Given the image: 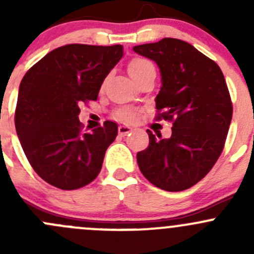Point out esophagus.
<instances>
[{"label":"esophagus","mask_w":254,"mask_h":254,"mask_svg":"<svg viewBox=\"0 0 254 254\" xmlns=\"http://www.w3.org/2000/svg\"><path fill=\"white\" fill-rule=\"evenodd\" d=\"M118 131H119V134L122 135V136H125V135L129 134V132L131 131V127H127V125H120V127H118Z\"/></svg>","instance_id":"34e87169"}]
</instances>
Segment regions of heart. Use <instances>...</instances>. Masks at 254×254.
<instances>
[{
    "label": "heart",
    "mask_w": 254,
    "mask_h": 254,
    "mask_svg": "<svg viewBox=\"0 0 254 254\" xmlns=\"http://www.w3.org/2000/svg\"><path fill=\"white\" fill-rule=\"evenodd\" d=\"M152 68L155 67H153V65L148 60L142 58H135L127 65V72H129V75L131 76L134 81H136L140 76H142L143 73L147 72L148 70H152ZM117 117L120 120H132L135 115L129 109H123V111L117 113Z\"/></svg>",
    "instance_id": "obj_1"
}]
</instances>
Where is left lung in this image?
<instances>
[{
    "mask_svg": "<svg viewBox=\"0 0 254 254\" xmlns=\"http://www.w3.org/2000/svg\"><path fill=\"white\" fill-rule=\"evenodd\" d=\"M132 50L157 64L162 86L155 99L156 119L173 123L170 139L147 130L150 143L137 152V165L157 188L186 190L210 172L224 150L232 119L224 73L183 40L163 38Z\"/></svg>",
    "mask_w": 254,
    "mask_h": 254,
    "instance_id": "1",
    "label": "left lung"
}]
</instances>
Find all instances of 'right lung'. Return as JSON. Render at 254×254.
<instances>
[{"mask_svg":"<svg viewBox=\"0 0 254 254\" xmlns=\"http://www.w3.org/2000/svg\"><path fill=\"white\" fill-rule=\"evenodd\" d=\"M123 45L68 44L47 54L19 84L14 124L33 170L56 188L73 190L101 172L117 123L84 132L79 104L97 101L104 78L123 58Z\"/></svg>","mask_w":254,"mask_h":254,"instance_id":"1","label":"right lung"}]
</instances>
